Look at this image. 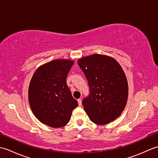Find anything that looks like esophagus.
<instances>
[{"label": "esophagus", "mask_w": 158, "mask_h": 158, "mask_svg": "<svg viewBox=\"0 0 158 158\" xmlns=\"http://www.w3.org/2000/svg\"><path fill=\"white\" fill-rule=\"evenodd\" d=\"M77 101H78V104H79V106H81V104H82V101H81V98H79V99H78V100H77Z\"/></svg>", "instance_id": "34e87169"}]
</instances>
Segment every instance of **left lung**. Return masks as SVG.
<instances>
[{"mask_svg": "<svg viewBox=\"0 0 158 158\" xmlns=\"http://www.w3.org/2000/svg\"><path fill=\"white\" fill-rule=\"evenodd\" d=\"M77 63L88 81L89 95L83 100L89 119L105 125L118 117L126 105L128 85L123 70L112 57L93 54Z\"/></svg>", "mask_w": 158, "mask_h": 158, "instance_id": "left-lung-1", "label": "left lung"}]
</instances>
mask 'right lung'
Listing matches in <instances>:
<instances>
[{
    "instance_id": "obj_1",
    "label": "right lung",
    "mask_w": 158,
    "mask_h": 158,
    "mask_svg": "<svg viewBox=\"0 0 158 158\" xmlns=\"http://www.w3.org/2000/svg\"><path fill=\"white\" fill-rule=\"evenodd\" d=\"M74 62L55 60L40 66L31 80L29 104L33 114L41 123L52 127L66 126L72 111L78 106L66 83Z\"/></svg>"
}]
</instances>
